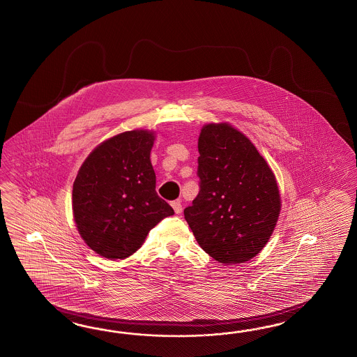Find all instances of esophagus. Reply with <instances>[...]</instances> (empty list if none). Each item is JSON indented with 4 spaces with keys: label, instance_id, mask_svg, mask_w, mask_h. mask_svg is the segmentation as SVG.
<instances>
[{
    "label": "esophagus",
    "instance_id": "obj_1",
    "mask_svg": "<svg viewBox=\"0 0 357 357\" xmlns=\"http://www.w3.org/2000/svg\"><path fill=\"white\" fill-rule=\"evenodd\" d=\"M172 206H173V209H174V211L176 213V214H181V213H182L183 208L182 204H181V201H173V202H172Z\"/></svg>",
    "mask_w": 357,
    "mask_h": 357
}]
</instances>
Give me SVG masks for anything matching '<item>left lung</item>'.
<instances>
[{
    "label": "left lung",
    "instance_id": "obj_1",
    "mask_svg": "<svg viewBox=\"0 0 357 357\" xmlns=\"http://www.w3.org/2000/svg\"><path fill=\"white\" fill-rule=\"evenodd\" d=\"M199 152L200 192L184 209V218L215 261H250L278 223L276 176L250 139L227 122L201 129Z\"/></svg>",
    "mask_w": 357,
    "mask_h": 357
}]
</instances>
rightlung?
Here are the masks:
<instances>
[{
	"mask_svg": "<svg viewBox=\"0 0 357 357\" xmlns=\"http://www.w3.org/2000/svg\"><path fill=\"white\" fill-rule=\"evenodd\" d=\"M153 131L131 130L105 140L87 156L73 183L72 210L87 246L107 259L137 252L173 208L156 192L151 164Z\"/></svg>",
	"mask_w": 357,
	"mask_h": 357,
	"instance_id": "obj_1",
	"label": "right lung"
}]
</instances>
